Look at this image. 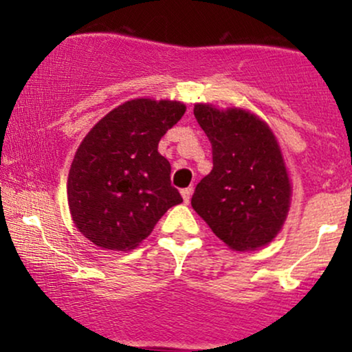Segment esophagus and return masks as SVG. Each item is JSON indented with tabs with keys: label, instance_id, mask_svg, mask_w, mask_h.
Returning a JSON list of instances; mask_svg holds the SVG:
<instances>
[{
	"label": "esophagus",
	"instance_id": "1",
	"mask_svg": "<svg viewBox=\"0 0 352 352\" xmlns=\"http://www.w3.org/2000/svg\"><path fill=\"white\" fill-rule=\"evenodd\" d=\"M192 192H193L192 187L182 190V199H184L185 204H188V201H190V197H192Z\"/></svg>",
	"mask_w": 352,
	"mask_h": 352
}]
</instances>
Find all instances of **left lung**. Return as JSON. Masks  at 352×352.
<instances>
[{
    "label": "left lung",
    "mask_w": 352,
    "mask_h": 352,
    "mask_svg": "<svg viewBox=\"0 0 352 352\" xmlns=\"http://www.w3.org/2000/svg\"><path fill=\"white\" fill-rule=\"evenodd\" d=\"M197 122L212 144L213 168L192 207L233 252H254L276 238L292 205L280 142L261 117L241 107L197 102Z\"/></svg>",
    "instance_id": "left-lung-1"
}]
</instances>
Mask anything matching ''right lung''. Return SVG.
Instances as JSON below:
<instances>
[{
    "label": "right lung",
    "instance_id": "obj_1",
    "mask_svg": "<svg viewBox=\"0 0 352 352\" xmlns=\"http://www.w3.org/2000/svg\"><path fill=\"white\" fill-rule=\"evenodd\" d=\"M185 109L170 99L127 100L82 139L67 175V205L76 228L96 246L134 250L182 204L159 142Z\"/></svg>",
    "mask_w": 352,
    "mask_h": 352
}]
</instances>
